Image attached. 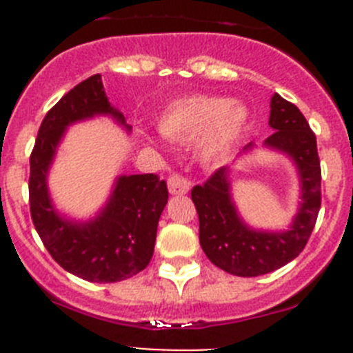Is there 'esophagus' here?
<instances>
[{
  "instance_id": "1",
  "label": "esophagus",
  "mask_w": 353,
  "mask_h": 353,
  "mask_svg": "<svg viewBox=\"0 0 353 353\" xmlns=\"http://www.w3.org/2000/svg\"><path fill=\"white\" fill-rule=\"evenodd\" d=\"M167 186H169L170 194H186L190 191V181L188 177L181 176V174H172L167 181Z\"/></svg>"
}]
</instances>
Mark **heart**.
I'll return each instance as SVG.
<instances>
[{"label":"heart","instance_id":"1","mask_svg":"<svg viewBox=\"0 0 353 353\" xmlns=\"http://www.w3.org/2000/svg\"><path fill=\"white\" fill-rule=\"evenodd\" d=\"M248 117L241 102L198 94L170 102L157 119V128L163 138L176 143H190L199 137V157L212 162L232 147Z\"/></svg>","mask_w":353,"mask_h":353}]
</instances>
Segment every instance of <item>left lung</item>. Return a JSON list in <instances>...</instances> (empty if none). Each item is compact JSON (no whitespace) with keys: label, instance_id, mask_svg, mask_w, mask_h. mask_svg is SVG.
Segmentation results:
<instances>
[{"label":"left lung","instance_id":"left-lung-1","mask_svg":"<svg viewBox=\"0 0 353 353\" xmlns=\"http://www.w3.org/2000/svg\"><path fill=\"white\" fill-rule=\"evenodd\" d=\"M273 134L265 145L294 160L301 177V208L285 232H263L241 220L230 196L229 170L216 169L201 186L191 190L199 219V244L206 258L223 272L258 276L297 258L307 244L321 208V165L316 134L297 105L275 94L270 102ZM249 143L244 150L251 148Z\"/></svg>","mask_w":353,"mask_h":353}]
</instances>
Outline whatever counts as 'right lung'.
<instances>
[{
    "instance_id": "obj_1",
    "label": "right lung",
    "mask_w": 353,
    "mask_h": 353,
    "mask_svg": "<svg viewBox=\"0 0 353 353\" xmlns=\"http://www.w3.org/2000/svg\"><path fill=\"white\" fill-rule=\"evenodd\" d=\"M99 114H109L130 131L123 114L109 104L101 74L78 83L49 109L30 154L28 199L32 222L52 259L88 282L112 283L148 266L169 191L157 174L121 176L108 205L90 222H71L56 212L46 183L56 147L70 124Z\"/></svg>"
}]
</instances>
